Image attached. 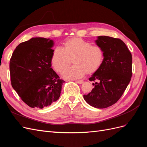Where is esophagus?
I'll use <instances>...</instances> for the list:
<instances>
[{
    "label": "esophagus",
    "mask_w": 147,
    "mask_h": 147,
    "mask_svg": "<svg viewBox=\"0 0 147 147\" xmlns=\"http://www.w3.org/2000/svg\"><path fill=\"white\" fill-rule=\"evenodd\" d=\"M75 82H76L77 83H78V84H82L83 83V80H76L75 81Z\"/></svg>",
    "instance_id": "esophagus-1"
}]
</instances>
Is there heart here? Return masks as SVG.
I'll return each instance as SVG.
<instances>
[{"instance_id":"obj_1","label":"heart","mask_w":147,"mask_h":147,"mask_svg":"<svg viewBox=\"0 0 147 147\" xmlns=\"http://www.w3.org/2000/svg\"><path fill=\"white\" fill-rule=\"evenodd\" d=\"M104 53L98 45L80 38H72L65 43L64 49L56 47L51 56V65L56 72L61 73L69 66L73 59L74 65L66 69L62 74L65 79L80 78L87 73H94L104 61Z\"/></svg>"}]
</instances>
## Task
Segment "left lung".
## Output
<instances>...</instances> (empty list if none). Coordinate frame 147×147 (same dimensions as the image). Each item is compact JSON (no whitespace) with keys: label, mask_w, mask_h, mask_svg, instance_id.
<instances>
[{"label":"left lung","mask_w":147,"mask_h":147,"mask_svg":"<svg viewBox=\"0 0 147 147\" xmlns=\"http://www.w3.org/2000/svg\"><path fill=\"white\" fill-rule=\"evenodd\" d=\"M104 51V61L99 69L89 78L94 88L83 95L87 103L105 109L120 99L132 77V55L121 39L99 36L95 41Z\"/></svg>","instance_id":"obj_1"}]
</instances>
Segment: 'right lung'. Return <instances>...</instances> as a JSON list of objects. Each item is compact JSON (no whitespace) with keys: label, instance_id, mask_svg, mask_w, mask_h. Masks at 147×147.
Masks as SVG:
<instances>
[{"label":"right lung","instance_id":"add662e5","mask_svg":"<svg viewBox=\"0 0 147 147\" xmlns=\"http://www.w3.org/2000/svg\"><path fill=\"white\" fill-rule=\"evenodd\" d=\"M54 42L35 37L21 43L10 61L11 83L24 103L43 109L59 99L65 82L51 68Z\"/></svg>","mask_w":147,"mask_h":147}]
</instances>
